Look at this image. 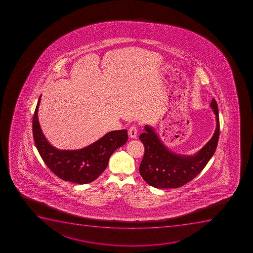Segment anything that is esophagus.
Here are the masks:
<instances>
[{"label":"esophagus","instance_id":"obj_1","mask_svg":"<svg viewBox=\"0 0 253 253\" xmlns=\"http://www.w3.org/2000/svg\"><path fill=\"white\" fill-rule=\"evenodd\" d=\"M137 134H138V128H137V127H136L135 125L131 126L129 129H128V136L131 138H136Z\"/></svg>","mask_w":253,"mask_h":253}]
</instances>
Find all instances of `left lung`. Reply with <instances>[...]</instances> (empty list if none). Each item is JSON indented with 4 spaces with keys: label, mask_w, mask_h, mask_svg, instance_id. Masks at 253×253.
Wrapping results in <instances>:
<instances>
[{
    "label": "left lung",
    "mask_w": 253,
    "mask_h": 253,
    "mask_svg": "<svg viewBox=\"0 0 253 253\" xmlns=\"http://www.w3.org/2000/svg\"><path fill=\"white\" fill-rule=\"evenodd\" d=\"M210 107L216 116V128L213 137L195 155H179L169 150L152 127L145 125V133L139 139L145 153L139 172L148 185L159 189L178 188L199 175L215 153L219 137L218 105L214 99Z\"/></svg>",
    "instance_id": "8db88e82"
}]
</instances>
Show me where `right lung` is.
<instances>
[{
    "label": "right lung",
    "mask_w": 253,
    "mask_h": 253,
    "mask_svg": "<svg viewBox=\"0 0 253 253\" xmlns=\"http://www.w3.org/2000/svg\"><path fill=\"white\" fill-rule=\"evenodd\" d=\"M38 101L33 118V136L38 152L46 165L62 180L77 184L92 182L107 167L117 148L128 140L126 129L109 132L92 144L78 150H59L48 143L38 120Z\"/></svg>",
    "instance_id": "1"
}]
</instances>
